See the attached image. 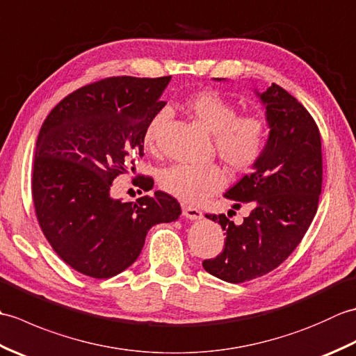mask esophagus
Instances as JSON below:
<instances>
[{"label": "esophagus", "instance_id": "esophagus-1", "mask_svg": "<svg viewBox=\"0 0 356 356\" xmlns=\"http://www.w3.org/2000/svg\"><path fill=\"white\" fill-rule=\"evenodd\" d=\"M182 213L186 218H190V220H199V218H202V211L194 208V207H190V205H182Z\"/></svg>", "mask_w": 356, "mask_h": 356}]
</instances>
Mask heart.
Returning a JSON list of instances; mask_svg holds the SVG:
<instances>
[{
    "label": "heart",
    "instance_id": "b5f03b06",
    "mask_svg": "<svg viewBox=\"0 0 356 356\" xmlns=\"http://www.w3.org/2000/svg\"><path fill=\"white\" fill-rule=\"evenodd\" d=\"M185 107L213 133L217 153L229 168L246 171L259 162L268 138V125L261 116L254 113L237 115L236 105L214 90L191 95L185 101ZM166 118V110L151 118L143 133V140L148 147L156 142L157 131ZM161 185L166 193L180 200L199 203L223 190L226 172L218 163H176L162 172Z\"/></svg>",
    "mask_w": 356,
    "mask_h": 356
}]
</instances>
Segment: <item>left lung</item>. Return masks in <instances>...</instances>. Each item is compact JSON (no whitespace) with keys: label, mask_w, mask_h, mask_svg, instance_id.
I'll return each instance as SVG.
<instances>
[{"label":"left lung","mask_w":356,"mask_h":356,"mask_svg":"<svg viewBox=\"0 0 356 356\" xmlns=\"http://www.w3.org/2000/svg\"><path fill=\"white\" fill-rule=\"evenodd\" d=\"M217 81H222L218 79ZM270 128L261 157L225 197L249 203L241 225L207 214L225 231V248L202 264L211 275L243 283L280 266L303 240L318 208L323 184L321 136L314 118L277 84L257 93Z\"/></svg>","instance_id":"1"}]
</instances>
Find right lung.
<instances>
[{"label": "right lung", "instance_id": "add662e5", "mask_svg": "<svg viewBox=\"0 0 356 356\" xmlns=\"http://www.w3.org/2000/svg\"><path fill=\"white\" fill-rule=\"evenodd\" d=\"M170 81L101 79L65 96L41 127L32 168L38 223L53 251L87 277L120 274L138 260L151 226L182 213L163 191L136 202L110 195L113 180L143 156V133L165 107Z\"/></svg>", "mask_w": 356, "mask_h": 356}]
</instances>
